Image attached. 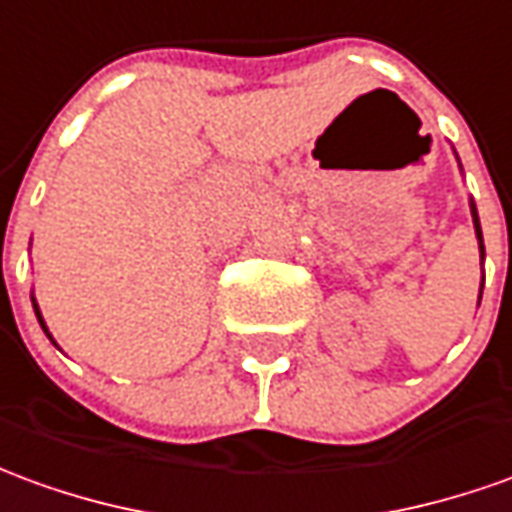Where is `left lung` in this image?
<instances>
[{
	"label": "left lung",
	"instance_id": "1",
	"mask_svg": "<svg viewBox=\"0 0 512 512\" xmlns=\"http://www.w3.org/2000/svg\"><path fill=\"white\" fill-rule=\"evenodd\" d=\"M471 216H474V230H477V238H480V252H485V246H482V230H480V219H477V207L471 205Z\"/></svg>",
	"mask_w": 512,
	"mask_h": 512
}]
</instances>
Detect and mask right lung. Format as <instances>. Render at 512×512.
Segmentation results:
<instances>
[{
  "instance_id": "add662e5",
  "label": "right lung",
  "mask_w": 512,
  "mask_h": 512,
  "mask_svg": "<svg viewBox=\"0 0 512 512\" xmlns=\"http://www.w3.org/2000/svg\"><path fill=\"white\" fill-rule=\"evenodd\" d=\"M32 305H35V302H32ZM35 313H38V307H35ZM38 321H41V327H44V332H46V324H44V318H41V313H38Z\"/></svg>"
}]
</instances>
